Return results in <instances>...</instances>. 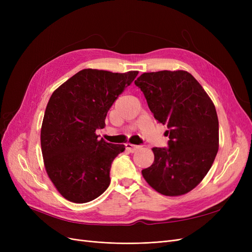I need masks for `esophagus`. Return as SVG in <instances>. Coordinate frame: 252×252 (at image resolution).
<instances>
[{
    "mask_svg": "<svg viewBox=\"0 0 252 252\" xmlns=\"http://www.w3.org/2000/svg\"><path fill=\"white\" fill-rule=\"evenodd\" d=\"M125 147H126V150L129 151V152H134L135 150H138V149L141 148V146H138V145H132L130 143L125 144Z\"/></svg>",
    "mask_w": 252,
    "mask_h": 252,
    "instance_id": "34e87169",
    "label": "esophagus"
}]
</instances>
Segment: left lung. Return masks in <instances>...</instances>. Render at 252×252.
I'll return each mask as SVG.
<instances>
[{
	"mask_svg": "<svg viewBox=\"0 0 252 252\" xmlns=\"http://www.w3.org/2000/svg\"><path fill=\"white\" fill-rule=\"evenodd\" d=\"M134 84L155 119L167 125L168 148H152L155 161L142 170L158 193L179 196L200 184L219 150V120L209 95L185 70L145 72Z\"/></svg>",
	"mask_w": 252,
	"mask_h": 252,
	"instance_id": "obj_1",
	"label": "left lung"
}]
</instances>
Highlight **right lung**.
<instances>
[{
    "instance_id": "obj_1",
    "label": "right lung",
    "mask_w": 252,
    "mask_h": 252,
    "mask_svg": "<svg viewBox=\"0 0 252 252\" xmlns=\"http://www.w3.org/2000/svg\"><path fill=\"white\" fill-rule=\"evenodd\" d=\"M139 71L83 69L51 94L41 128L44 166L60 194L73 203L100 196L110 184L111 163L124 145L98 140L109 108Z\"/></svg>"
}]
</instances>
